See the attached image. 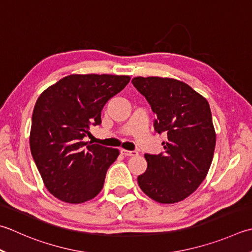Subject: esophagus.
<instances>
[{
  "mask_svg": "<svg viewBox=\"0 0 252 252\" xmlns=\"http://www.w3.org/2000/svg\"><path fill=\"white\" fill-rule=\"evenodd\" d=\"M121 153L126 157L130 156H137L139 155V152L137 151H127V150H121Z\"/></svg>",
  "mask_w": 252,
  "mask_h": 252,
  "instance_id": "obj_1",
  "label": "esophagus"
}]
</instances>
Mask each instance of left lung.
<instances>
[{"label":"left lung","instance_id":"8db88e82","mask_svg":"<svg viewBox=\"0 0 252 252\" xmlns=\"http://www.w3.org/2000/svg\"><path fill=\"white\" fill-rule=\"evenodd\" d=\"M132 84L156 115L154 129L167 133L164 153L145 154L147 168L137 177L156 202L177 203L199 188L213 159L216 134L208 100L184 82L167 77H134Z\"/></svg>","mask_w":252,"mask_h":252}]
</instances>
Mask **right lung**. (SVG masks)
Instances as JSON below:
<instances>
[{
    "label": "right lung",
    "instance_id": "1",
    "mask_svg": "<svg viewBox=\"0 0 252 252\" xmlns=\"http://www.w3.org/2000/svg\"><path fill=\"white\" fill-rule=\"evenodd\" d=\"M129 82L126 75L72 74L39 96L32 118L31 151L44 186L59 200L84 203L101 191L119 150L84 139L91 125L101 123L106 102Z\"/></svg>",
    "mask_w": 252,
    "mask_h": 252
}]
</instances>
